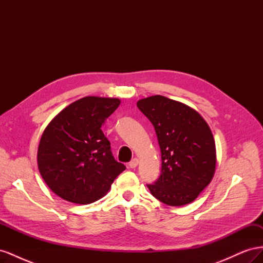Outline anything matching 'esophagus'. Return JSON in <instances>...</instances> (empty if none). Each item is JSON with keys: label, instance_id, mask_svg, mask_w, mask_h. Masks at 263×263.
<instances>
[{"label": "esophagus", "instance_id": "esophagus-1", "mask_svg": "<svg viewBox=\"0 0 263 263\" xmlns=\"http://www.w3.org/2000/svg\"><path fill=\"white\" fill-rule=\"evenodd\" d=\"M138 163H139V160L137 158H134L133 160L129 162V168H132V169H134V168H136V166L138 165Z\"/></svg>", "mask_w": 263, "mask_h": 263}]
</instances>
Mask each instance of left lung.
<instances>
[{
	"instance_id": "left-lung-1",
	"label": "left lung",
	"mask_w": 263,
	"mask_h": 263,
	"mask_svg": "<svg viewBox=\"0 0 263 263\" xmlns=\"http://www.w3.org/2000/svg\"><path fill=\"white\" fill-rule=\"evenodd\" d=\"M154 125L161 151V173L147 184L157 200L181 206L193 202L210 184L216 148L210 127L196 110L162 95L137 102Z\"/></svg>"
}]
</instances>
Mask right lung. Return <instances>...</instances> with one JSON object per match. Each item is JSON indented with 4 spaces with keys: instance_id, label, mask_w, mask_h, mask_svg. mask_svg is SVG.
Instances as JSON below:
<instances>
[{
    "instance_id": "1",
    "label": "right lung",
    "mask_w": 263,
    "mask_h": 263,
    "mask_svg": "<svg viewBox=\"0 0 263 263\" xmlns=\"http://www.w3.org/2000/svg\"><path fill=\"white\" fill-rule=\"evenodd\" d=\"M118 99L86 97L73 102L46 127L37 162L46 184L61 198L90 204L104 196L126 166L116 161L101 127Z\"/></svg>"
}]
</instances>
